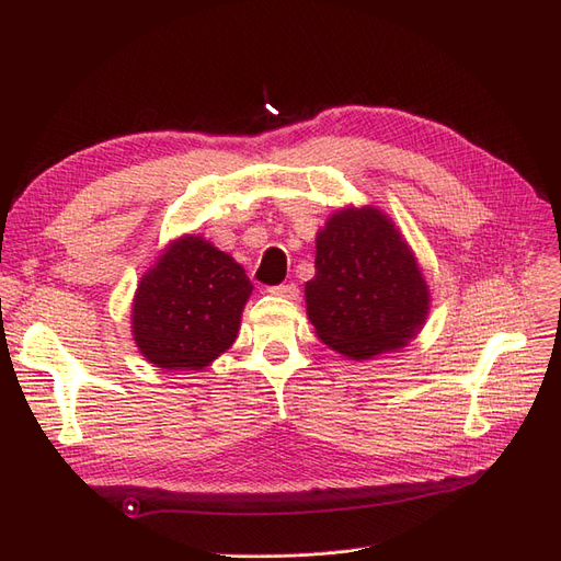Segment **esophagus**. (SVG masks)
I'll return each mask as SVG.
<instances>
[{
  "label": "esophagus",
  "instance_id": "obj_1",
  "mask_svg": "<svg viewBox=\"0 0 561 561\" xmlns=\"http://www.w3.org/2000/svg\"><path fill=\"white\" fill-rule=\"evenodd\" d=\"M271 293H274L276 297H283V299H297L299 297V287L295 283H287V285L271 287Z\"/></svg>",
  "mask_w": 561,
  "mask_h": 561
}]
</instances>
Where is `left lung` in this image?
I'll list each match as a JSON object with an SVG mask.
<instances>
[{
	"mask_svg": "<svg viewBox=\"0 0 561 561\" xmlns=\"http://www.w3.org/2000/svg\"><path fill=\"white\" fill-rule=\"evenodd\" d=\"M304 297L320 342L358 363L410 344L431 311L416 254L375 206L336 210L318 229Z\"/></svg>",
	"mask_w": 561,
	"mask_h": 561,
	"instance_id": "obj_1",
	"label": "left lung"
}]
</instances>
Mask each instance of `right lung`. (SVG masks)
<instances>
[{"label":"right lung","mask_w":561,"mask_h":561,"mask_svg":"<svg viewBox=\"0 0 561 561\" xmlns=\"http://www.w3.org/2000/svg\"><path fill=\"white\" fill-rule=\"evenodd\" d=\"M252 295L245 268L203 236L168 243L138 283L133 342L161 369H203L231 348Z\"/></svg>","instance_id":"add662e5"}]
</instances>
